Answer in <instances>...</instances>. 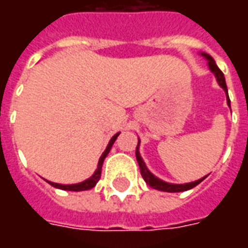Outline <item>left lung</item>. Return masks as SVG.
<instances>
[{
  "label": "left lung",
  "mask_w": 248,
  "mask_h": 248,
  "mask_svg": "<svg viewBox=\"0 0 248 248\" xmlns=\"http://www.w3.org/2000/svg\"><path fill=\"white\" fill-rule=\"evenodd\" d=\"M203 56L207 58L208 61V66H210V70L213 71L215 77H217V81L218 83L220 85V87H223V90L227 93V86H226V79H224V76L223 73L220 71L215 61L213 60V57L208 56V54H204L203 53ZM227 103H229L230 106V99H229V95H227ZM138 145H140V140H138ZM138 145H137V150H135V156H137V161H138V165H140V174H142V178L145 179V182L149 185L150 187L153 188H155V190H159V191H167V192H181V191H186V190H190L192 187H195L197 185L202 182L204 178L202 179H198L195 182H191V183H185V185H172V183H167V182H163L161 179H158L156 177H154L153 174H151L149 170H147V167H146L145 162L142 161V158L140 155V151H138Z\"/></svg>",
  "instance_id": "1"
}]
</instances>
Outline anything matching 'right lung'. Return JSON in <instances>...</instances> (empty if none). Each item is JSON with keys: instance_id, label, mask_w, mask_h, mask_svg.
<instances>
[{"instance_id": "obj_1", "label": "right lung", "mask_w": 248, "mask_h": 248, "mask_svg": "<svg viewBox=\"0 0 248 248\" xmlns=\"http://www.w3.org/2000/svg\"><path fill=\"white\" fill-rule=\"evenodd\" d=\"M118 135H119V133L118 134L114 135L113 138L110 140L108 147H106V150L103 151V154L101 155V158H99L97 170H95V172H94V175H93V177H90L89 179H86L85 182L77 183V185H60V183H53V182H49V183H50L53 187L61 188V190H67V191H85V190H90V188H93V187L95 186V185L98 183L99 178H101V171H102L103 161H105V158H106V155L108 154V151H110L111 146H113V143L115 142V140H117V137H118Z\"/></svg>"}]
</instances>
